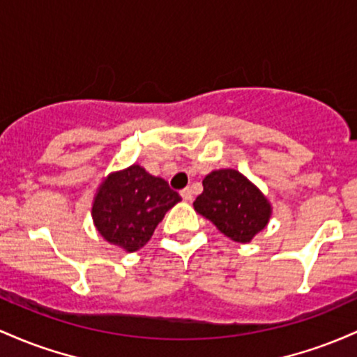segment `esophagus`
I'll list each match as a JSON object with an SVG mask.
<instances>
[{"instance_id": "34e87169", "label": "esophagus", "mask_w": 357, "mask_h": 357, "mask_svg": "<svg viewBox=\"0 0 357 357\" xmlns=\"http://www.w3.org/2000/svg\"><path fill=\"white\" fill-rule=\"evenodd\" d=\"M180 195H182V199L185 200V202H192V199H194V192H192L190 187L183 189L182 192H180Z\"/></svg>"}]
</instances>
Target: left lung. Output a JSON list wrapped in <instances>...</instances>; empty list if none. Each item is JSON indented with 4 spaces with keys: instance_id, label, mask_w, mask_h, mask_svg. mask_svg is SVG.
Returning a JSON list of instances; mask_svg holds the SVG:
<instances>
[{
    "instance_id": "obj_1",
    "label": "left lung",
    "mask_w": 357,
    "mask_h": 357,
    "mask_svg": "<svg viewBox=\"0 0 357 357\" xmlns=\"http://www.w3.org/2000/svg\"><path fill=\"white\" fill-rule=\"evenodd\" d=\"M202 185L194 209L232 241L251 243L270 222V200L241 172L234 168L212 170Z\"/></svg>"
}]
</instances>
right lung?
<instances>
[{
  "label": "right lung",
  "mask_w": 357,
  "mask_h": 357,
  "mask_svg": "<svg viewBox=\"0 0 357 357\" xmlns=\"http://www.w3.org/2000/svg\"><path fill=\"white\" fill-rule=\"evenodd\" d=\"M182 197L163 178L142 165L113 172L92 200V221L109 244L135 253L153 236L155 227Z\"/></svg>",
  "instance_id": "obj_1"
}]
</instances>
